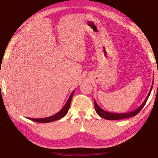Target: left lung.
I'll return each instance as SVG.
<instances>
[{
  "instance_id": "1",
  "label": "left lung",
  "mask_w": 158,
  "mask_h": 158,
  "mask_svg": "<svg viewBox=\"0 0 158 158\" xmlns=\"http://www.w3.org/2000/svg\"><path fill=\"white\" fill-rule=\"evenodd\" d=\"M153 84H152V85H151V89H150L149 93L148 94V96L146 97V100L143 101V102L141 104V105L139 106V107H138L137 109H135V110H134L131 112H128V113H124V114L111 113V112L106 111L102 109L100 106L98 105V103L96 102V101L95 100L94 105H95V109L96 113H97L100 117L106 119V120H121V119H125V118H127L135 116L141 110V109H142L144 105H145L146 101H147V100H148L150 94H151V92L152 90V89H153Z\"/></svg>"
}]
</instances>
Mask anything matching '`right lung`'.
<instances>
[{
    "label": "right lung",
    "instance_id": "add662e5",
    "mask_svg": "<svg viewBox=\"0 0 158 158\" xmlns=\"http://www.w3.org/2000/svg\"><path fill=\"white\" fill-rule=\"evenodd\" d=\"M74 93V90H73V91L72 92L70 95H69L68 101H67V102L65 103V105H64L62 109H61L60 111H58V113H56V114L53 115V116H49V117L42 118H28L31 120V121H35L37 123H49V122H53V121H57V120L62 118L65 116L67 114V113H68V111L69 109V106H70L72 98H73Z\"/></svg>",
    "mask_w": 158,
    "mask_h": 158
}]
</instances>
